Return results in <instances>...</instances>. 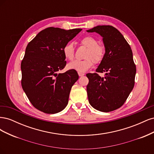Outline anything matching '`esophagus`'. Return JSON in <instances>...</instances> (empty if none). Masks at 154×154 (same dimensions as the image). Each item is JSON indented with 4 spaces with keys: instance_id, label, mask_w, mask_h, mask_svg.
Wrapping results in <instances>:
<instances>
[{
    "instance_id": "esophagus-1",
    "label": "esophagus",
    "mask_w": 154,
    "mask_h": 154,
    "mask_svg": "<svg viewBox=\"0 0 154 154\" xmlns=\"http://www.w3.org/2000/svg\"><path fill=\"white\" fill-rule=\"evenodd\" d=\"M78 75L80 76H84V75H85V73H84V72H82L78 71Z\"/></svg>"
}]
</instances>
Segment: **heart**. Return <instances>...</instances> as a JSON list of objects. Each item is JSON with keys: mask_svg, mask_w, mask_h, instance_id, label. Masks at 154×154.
Masks as SVG:
<instances>
[{"mask_svg": "<svg viewBox=\"0 0 154 154\" xmlns=\"http://www.w3.org/2000/svg\"><path fill=\"white\" fill-rule=\"evenodd\" d=\"M80 44L87 48L85 60H74L68 64V68L76 70L77 71L85 72L93 66L94 63L101 62L104 57L105 47L100 44H97V40L94 37L86 36L82 38ZM64 57L68 60H72L74 57V48L72 43L69 42L63 46L62 49Z\"/></svg>", "mask_w": 154, "mask_h": 154, "instance_id": "obj_1", "label": "heart"}]
</instances>
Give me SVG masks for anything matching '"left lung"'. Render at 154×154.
Returning <instances> with one entry per match:
<instances>
[{
    "label": "left lung",
    "mask_w": 154,
    "mask_h": 154,
    "mask_svg": "<svg viewBox=\"0 0 154 154\" xmlns=\"http://www.w3.org/2000/svg\"><path fill=\"white\" fill-rule=\"evenodd\" d=\"M96 32L103 37L104 57L94 73L86 74L88 99L91 105L104 112L118 109L132 91L136 67L132 51L122 34L112 26H97L87 31ZM106 72L101 78L98 72Z\"/></svg>",
    "instance_id": "left-lung-1"
}]
</instances>
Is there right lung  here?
<instances>
[{
  "label": "right lung",
  "mask_w": 154,
  "mask_h": 154,
  "mask_svg": "<svg viewBox=\"0 0 154 154\" xmlns=\"http://www.w3.org/2000/svg\"><path fill=\"white\" fill-rule=\"evenodd\" d=\"M82 29L49 27L27 44L21 62L23 90L31 103L46 114H55L67 106L71 87L79 78L75 70L61 71L66 66L63 46Z\"/></svg>",
  "instance_id": "right-lung-1"
}]
</instances>
